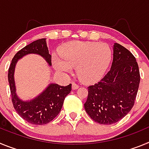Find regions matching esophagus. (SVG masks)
<instances>
[{"instance_id": "34e87169", "label": "esophagus", "mask_w": 149, "mask_h": 149, "mask_svg": "<svg viewBox=\"0 0 149 149\" xmlns=\"http://www.w3.org/2000/svg\"><path fill=\"white\" fill-rule=\"evenodd\" d=\"M79 88V86L75 83H72V89H77Z\"/></svg>"}]
</instances>
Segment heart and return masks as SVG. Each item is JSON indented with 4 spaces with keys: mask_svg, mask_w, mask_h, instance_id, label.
<instances>
[{
    "mask_svg": "<svg viewBox=\"0 0 149 149\" xmlns=\"http://www.w3.org/2000/svg\"><path fill=\"white\" fill-rule=\"evenodd\" d=\"M52 62L61 73H68L76 66V74L82 82L91 84L98 81L110 65L112 51L107 45L94 42L74 41L60 47Z\"/></svg>",
    "mask_w": 149,
    "mask_h": 149,
    "instance_id": "1",
    "label": "heart"
}]
</instances>
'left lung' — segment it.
<instances>
[{
  "instance_id": "8db88e82",
  "label": "left lung",
  "mask_w": 149,
  "mask_h": 149,
  "mask_svg": "<svg viewBox=\"0 0 149 149\" xmlns=\"http://www.w3.org/2000/svg\"><path fill=\"white\" fill-rule=\"evenodd\" d=\"M140 74L134 55L114 43L111 68L99 82L88 86L84 107L95 122L112 125L131 111L139 89Z\"/></svg>"
}]
</instances>
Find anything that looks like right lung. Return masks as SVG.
Listing matches in <instances>:
<instances>
[{
    "label": "right lung",
    "instance_id": "obj_1",
    "mask_svg": "<svg viewBox=\"0 0 149 149\" xmlns=\"http://www.w3.org/2000/svg\"><path fill=\"white\" fill-rule=\"evenodd\" d=\"M28 54L41 55L51 65V55L48 51L45 39L34 41L18 51L12 60L8 71L12 102L18 115L27 122L36 125H45L59 114L65 98L72 91V84L63 86L51 84L42 94L32 101H23L19 99L15 93L14 70L18 60Z\"/></svg>",
    "mask_w": 149,
    "mask_h": 149
}]
</instances>
